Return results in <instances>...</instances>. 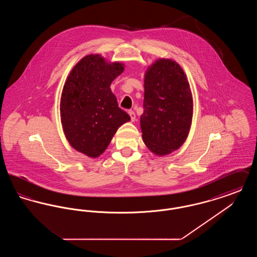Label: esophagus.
<instances>
[{
	"mask_svg": "<svg viewBox=\"0 0 257 257\" xmlns=\"http://www.w3.org/2000/svg\"><path fill=\"white\" fill-rule=\"evenodd\" d=\"M128 113H129V115H130V117H131V121L134 122L135 120H136V113H135L133 110H129Z\"/></svg>",
	"mask_w": 257,
	"mask_h": 257,
	"instance_id": "34e87169",
	"label": "esophagus"
}]
</instances>
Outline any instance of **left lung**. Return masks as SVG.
I'll list each match as a JSON object with an SVG mask.
<instances>
[{"label":"left lung","mask_w":257,"mask_h":257,"mask_svg":"<svg viewBox=\"0 0 257 257\" xmlns=\"http://www.w3.org/2000/svg\"><path fill=\"white\" fill-rule=\"evenodd\" d=\"M143 140L157 156L177 150L188 138L194 102L187 76L171 59H158L145 73Z\"/></svg>","instance_id":"left-lung-1"}]
</instances>
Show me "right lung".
Segmentation results:
<instances>
[{
    "label": "right lung",
    "instance_id": "1",
    "mask_svg": "<svg viewBox=\"0 0 257 257\" xmlns=\"http://www.w3.org/2000/svg\"><path fill=\"white\" fill-rule=\"evenodd\" d=\"M124 71L119 61L90 54L77 62L61 92V120L69 145L89 158H97L110 145L117 129L130 121L110 90Z\"/></svg>",
    "mask_w": 257,
    "mask_h": 257
}]
</instances>
